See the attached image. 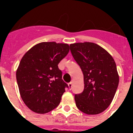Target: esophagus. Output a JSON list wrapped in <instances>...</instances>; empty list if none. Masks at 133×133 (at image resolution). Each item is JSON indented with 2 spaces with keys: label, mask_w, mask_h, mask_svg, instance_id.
<instances>
[{
  "label": "esophagus",
  "mask_w": 133,
  "mask_h": 133,
  "mask_svg": "<svg viewBox=\"0 0 133 133\" xmlns=\"http://www.w3.org/2000/svg\"><path fill=\"white\" fill-rule=\"evenodd\" d=\"M68 85H69V89L71 90V89H72V82H70V83H69V84H68Z\"/></svg>",
  "instance_id": "obj_1"
}]
</instances>
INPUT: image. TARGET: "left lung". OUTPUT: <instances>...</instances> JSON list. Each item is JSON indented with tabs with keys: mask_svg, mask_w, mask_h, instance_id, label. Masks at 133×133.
Wrapping results in <instances>:
<instances>
[{
	"mask_svg": "<svg viewBox=\"0 0 133 133\" xmlns=\"http://www.w3.org/2000/svg\"><path fill=\"white\" fill-rule=\"evenodd\" d=\"M70 49L84 76V90L75 96L77 108L87 115L103 112L112 102L119 82L113 58L93 43H74Z\"/></svg>",
	"mask_w": 133,
	"mask_h": 133,
	"instance_id": "left-lung-1",
	"label": "left lung"
}]
</instances>
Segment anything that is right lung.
Masks as SVG:
<instances>
[{"label": "right lung", "instance_id": "1", "mask_svg": "<svg viewBox=\"0 0 133 133\" xmlns=\"http://www.w3.org/2000/svg\"><path fill=\"white\" fill-rule=\"evenodd\" d=\"M69 52V45L55 42L38 43L24 54L16 70V81L24 104L33 112L44 114L61 103L69 87L58 64Z\"/></svg>", "mask_w": 133, "mask_h": 133}]
</instances>
